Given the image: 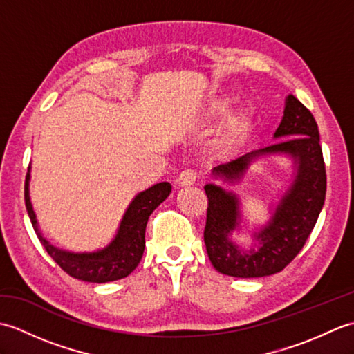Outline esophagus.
I'll list each match as a JSON object with an SVG mask.
<instances>
[{"mask_svg": "<svg viewBox=\"0 0 354 354\" xmlns=\"http://www.w3.org/2000/svg\"><path fill=\"white\" fill-rule=\"evenodd\" d=\"M196 181H198V173L194 170H184L176 179L179 187H189V185H193Z\"/></svg>", "mask_w": 354, "mask_h": 354, "instance_id": "obj_1", "label": "esophagus"}]
</instances>
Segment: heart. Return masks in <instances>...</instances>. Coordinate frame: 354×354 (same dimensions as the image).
Here are the masks:
<instances>
[{"mask_svg": "<svg viewBox=\"0 0 354 354\" xmlns=\"http://www.w3.org/2000/svg\"><path fill=\"white\" fill-rule=\"evenodd\" d=\"M228 106H230V102L227 99L216 102L212 106V109H209V115L221 117L228 111ZM246 131H248L246 114L245 112H234V114H231L227 118V122H225V124L222 127L221 140L225 146H234L240 140H242Z\"/></svg>", "mask_w": 354, "mask_h": 354, "instance_id": "1", "label": "heart"}]
</instances>
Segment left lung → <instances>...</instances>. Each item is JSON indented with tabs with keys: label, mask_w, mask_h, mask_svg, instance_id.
Listing matches in <instances>:
<instances>
[{
	"label": "left lung",
	"mask_w": 354,
	"mask_h": 354,
	"mask_svg": "<svg viewBox=\"0 0 354 354\" xmlns=\"http://www.w3.org/2000/svg\"><path fill=\"white\" fill-rule=\"evenodd\" d=\"M274 138H286L265 149L252 150L212 170L214 179L240 183L251 164L268 155H284L293 162V178L266 225L252 232V246L232 240L242 230L240 199L217 184L204 187L208 198L204 242L209 261L221 274L259 278L280 272L301 251L318 221L326 201V165L319 146L318 124L312 112L292 94Z\"/></svg>",
	"instance_id": "left-lung-1"
}]
</instances>
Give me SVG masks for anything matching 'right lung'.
<instances>
[{"label":"right lung","mask_w":354,"mask_h":354,"mask_svg":"<svg viewBox=\"0 0 354 354\" xmlns=\"http://www.w3.org/2000/svg\"><path fill=\"white\" fill-rule=\"evenodd\" d=\"M30 167L26 176L24 198L30 221L35 228V232L45 251L50 257L61 266L66 274L73 278H77L88 283H108L122 280L129 275L132 270L138 266V263L145 252V234L149 216L153 209L169 198L171 185L169 183H160L150 187V189L140 192L132 199L129 207L120 222L117 234L111 242L93 252H73L61 250L51 245L47 239L42 236L37 223L36 214L33 212L32 201H30Z\"/></svg>","instance_id":"right-lung-1"}]
</instances>
